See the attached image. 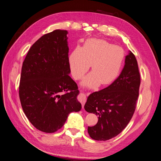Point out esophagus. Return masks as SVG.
Returning a JSON list of instances; mask_svg holds the SVG:
<instances>
[{"mask_svg":"<svg viewBox=\"0 0 161 161\" xmlns=\"http://www.w3.org/2000/svg\"><path fill=\"white\" fill-rule=\"evenodd\" d=\"M79 100L80 101V103L82 104V108H84V105L86 103V95L83 93H81L79 95Z\"/></svg>","mask_w":161,"mask_h":161,"instance_id":"obj_1","label":"esophagus"}]
</instances>
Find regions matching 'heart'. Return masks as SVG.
Returning a JSON list of instances; mask_svg holds the SVG:
<instances>
[{
  "instance_id": "b5f03b06",
  "label": "heart",
  "mask_w": 161,
  "mask_h": 161,
  "mask_svg": "<svg viewBox=\"0 0 161 161\" xmlns=\"http://www.w3.org/2000/svg\"><path fill=\"white\" fill-rule=\"evenodd\" d=\"M121 47L111 44L104 40L90 39L82 47H77L69 56L72 75L80 79L91 64L92 72L86 75L82 83L94 88L100 84L109 85L118 76L124 58Z\"/></svg>"
}]
</instances>
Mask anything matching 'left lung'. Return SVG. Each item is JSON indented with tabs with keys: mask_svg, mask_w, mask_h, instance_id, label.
<instances>
[{
	"mask_svg": "<svg viewBox=\"0 0 161 161\" xmlns=\"http://www.w3.org/2000/svg\"><path fill=\"white\" fill-rule=\"evenodd\" d=\"M140 75L134 53L129 51L121 74L106 88L91 93L85 109L98 116V122L88 127L90 137L105 141L115 137L134 115L139 95Z\"/></svg>",
	"mask_w": 161,
	"mask_h": 161,
	"instance_id": "1",
	"label": "left lung"
}]
</instances>
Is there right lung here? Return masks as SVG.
<instances>
[{
	"mask_svg": "<svg viewBox=\"0 0 161 161\" xmlns=\"http://www.w3.org/2000/svg\"><path fill=\"white\" fill-rule=\"evenodd\" d=\"M68 31L56 30L33 43L23 62L19 94L23 110L37 130L53 133L81 109L70 73Z\"/></svg>",
	"mask_w": 161,
	"mask_h": 161,
	"instance_id": "add662e5",
	"label": "right lung"
}]
</instances>
